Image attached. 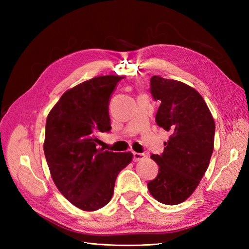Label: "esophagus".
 I'll return each instance as SVG.
<instances>
[{
	"mask_svg": "<svg viewBox=\"0 0 249 249\" xmlns=\"http://www.w3.org/2000/svg\"><path fill=\"white\" fill-rule=\"evenodd\" d=\"M133 155H134V161L142 160H143V158L145 157L144 154H142V153H137V152H134Z\"/></svg>",
	"mask_w": 249,
	"mask_h": 249,
	"instance_id": "obj_1",
	"label": "esophagus"
}]
</instances>
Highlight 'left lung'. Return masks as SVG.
Returning <instances> with one entry per match:
<instances>
[{
    "mask_svg": "<svg viewBox=\"0 0 249 249\" xmlns=\"http://www.w3.org/2000/svg\"><path fill=\"white\" fill-rule=\"evenodd\" d=\"M150 84L153 98L160 103L156 123L171 136L162 154L151 156L160 170L147 188L160 203L176 205L190 197L209 167L215 122L194 88L160 76H153Z\"/></svg>",
    "mask_w": 249,
    "mask_h": 249,
    "instance_id": "1",
    "label": "left lung"
}]
</instances>
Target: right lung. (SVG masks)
Wrapping results in <instances>:
<instances>
[{
	"label": "right lung",
	"instance_id": "right-lung-1",
	"mask_svg": "<svg viewBox=\"0 0 249 249\" xmlns=\"http://www.w3.org/2000/svg\"><path fill=\"white\" fill-rule=\"evenodd\" d=\"M121 76H99L70 89L46 122L44 152L61 194L88 212L112 198L115 179L133 160L130 152L97 149V135L111 129L109 102Z\"/></svg>",
	"mask_w": 249,
	"mask_h": 249
}]
</instances>
